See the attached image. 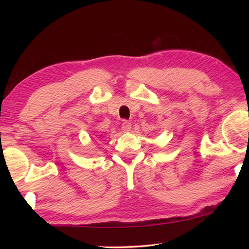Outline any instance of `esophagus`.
<instances>
[{
  "label": "esophagus",
  "instance_id": "obj_1",
  "mask_svg": "<svg viewBox=\"0 0 249 249\" xmlns=\"http://www.w3.org/2000/svg\"><path fill=\"white\" fill-rule=\"evenodd\" d=\"M130 129H132V124H130V122L124 121L123 123H122V130L126 133V132H129Z\"/></svg>",
  "mask_w": 249,
  "mask_h": 249
}]
</instances>
